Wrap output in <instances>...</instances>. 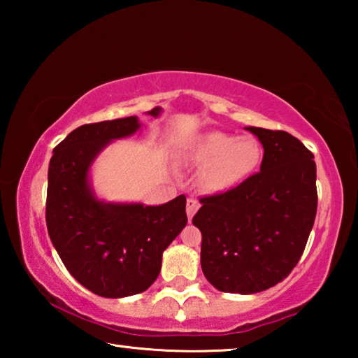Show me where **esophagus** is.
<instances>
[{
    "label": "esophagus",
    "mask_w": 358,
    "mask_h": 358,
    "mask_svg": "<svg viewBox=\"0 0 358 358\" xmlns=\"http://www.w3.org/2000/svg\"><path fill=\"white\" fill-rule=\"evenodd\" d=\"M197 208H199V202L196 201V199H192V197L187 199V202H186V213H187V217H189V220H192V216L196 215Z\"/></svg>",
    "instance_id": "34e87169"
}]
</instances>
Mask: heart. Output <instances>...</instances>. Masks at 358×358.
I'll list each match as a JSON object with an SVG mask.
<instances>
[{
	"instance_id": "1",
	"label": "heart",
	"mask_w": 358,
	"mask_h": 358,
	"mask_svg": "<svg viewBox=\"0 0 358 358\" xmlns=\"http://www.w3.org/2000/svg\"><path fill=\"white\" fill-rule=\"evenodd\" d=\"M262 151L256 138L211 132L197 147V159L208 166L203 185L215 191L229 189L245 180L257 167Z\"/></svg>"
}]
</instances>
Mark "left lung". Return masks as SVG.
I'll list each match as a JSON object with an SVG mask.
<instances>
[{
  "label": "left lung",
  "instance_id": "left-lung-1",
  "mask_svg": "<svg viewBox=\"0 0 358 358\" xmlns=\"http://www.w3.org/2000/svg\"><path fill=\"white\" fill-rule=\"evenodd\" d=\"M262 143L260 172L199 199L201 265L210 284L256 294L287 278L305 251L317 211L314 155L286 131L248 128Z\"/></svg>",
  "mask_w": 358,
  "mask_h": 358
}]
</instances>
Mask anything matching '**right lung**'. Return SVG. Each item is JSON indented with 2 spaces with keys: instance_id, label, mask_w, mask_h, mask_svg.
Instances as JSON below:
<instances>
[{
  "instance_id": "add662e5",
  "label": "right lung",
  "mask_w": 358,
  "mask_h": 358,
  "mask_svg": "<svg viewBox=\"0 0 358 358\" xmlns=\"http://www.w3.org/2000/svg\"><path fill=\"white\" fill-rule=\"evenodd\" d=\"M159 113L153 108L150 115ZM137 117L83 124L53 148L45 222L66 268L83 287L107 299L147 290L161 271L162 251L187 222L185 194L159 207L96 201L88 169L113 138L134 134Z\"/></svg>"
}]
</instances>
